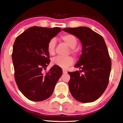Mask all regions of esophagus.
<instances>
[{"instance_id": "esophagus-1", "label": "esophagus", "mask_w": 123, "mask_h": 123, "mask_svg": "<svg viewBox=\"0 0 123 123\" xmlns=\"http://www.w3.org/2000/svg\"><path fill=\"white\" fill-rule=\"evenodd\" d=\"M63 74H67V71L66 69H63Z\"/></svg>"}]
</instances>
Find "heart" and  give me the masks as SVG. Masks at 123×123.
<instances>
[{"label": "heart", "mask_w": 123, "mask_h": 123, "mask_svg": "<svg viewBox=\"0 0 123 123\" xmlns=\"http://www.w3.org/2000/svg\"><path fill=\"white\" fill-rule=\"evenodd\" d=\"M60 38L64 43H66L69 47L71 48V52L74 54H76V51L74 49L78 43L76 37L73 35L71 34H65L60 36ZM56 39L52 38L48 42L47 45L48 52L50 55L55 54V50L56 47ZM52 64L55 66H57L62 68H67L68 67L71 66L74 63V59L71 56L67 57H62V56H56L55 57L52 59Z\"/></svg>", "instance_id": "b5f03b06"}]
</instances>
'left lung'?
Here are the masks:
<instances>
[{
    "label": "left lung",
    "instance_id": "1",
    "mask_svg": "<svg viewBox=\"0 0 123 123\" xmlns=\"http://www.w3.org/2000/svg\"><path fill=\"white\" fill-rule=\"evenodd\" d=\"M76 36L82 45L81 55L75 67L79 71L70 75L69 89L72 96L81 103L96 100L108 84L111 61L103 37L87 27L63 28Z\"/></svg>",
    "mask_w": 123,
    "mask_h": 123
}]
</instances>
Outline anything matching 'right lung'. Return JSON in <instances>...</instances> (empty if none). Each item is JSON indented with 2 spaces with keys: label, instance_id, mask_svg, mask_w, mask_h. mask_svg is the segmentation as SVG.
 <instances>
[{
  "label": "right lung",
  "instance_id": "obj_1",
  "mask_svg": "<svg viewBox=\"0 0 123 123\" xmlns=\"http://www.w3.org/2000/svg\"><path fill=\"white\" fill-rule=\"evenodd\" d=\"M61 30L59 27H32L15 41L12 54L15 79L20 92L30 100L49 98L62 75L61 68L55 65L47 73L43 72L50 63L48 42Z\"/></svg>",
  "mask_w": 123,
  "mask_h": 123
}]
</instances>
